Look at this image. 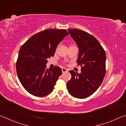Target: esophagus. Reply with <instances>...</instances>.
I'll list each match as a JSON object with an SVG mask.
<instances>
[{
  "instance_id": "1",
  "label": "esophagus",
  "mask_w": 126,
  "mask_h": 126,
  "mask_svg": "<svg viewBox=\"0 0 126 126\" xmlns=\"http://www.w3.org/2000/svg\"><path fill=\"white\" fill-rule=\"evenodd\" d=\"M67 71V70L66 69H65V68H63V69H62V72H66Z\"/></svg>"
}]
</instances>
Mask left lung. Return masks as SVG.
Wrapping results in <instances>:
<instances>
[{
    "label": "left lung",
    "instance_id": "obj_1",
    "mask_svg": "<svg viewBox=\"0 0 126 126\" xmlns=\"http://www.w3.org/2000/svg\"><path fill=\"white\" fill-rule=\"evenodd\" d=\"M79 48L77 61L81 72L69 71L71 79L66 84L69 93L78 98L92 95L102 83L106 73V55L100 43L94 36L79 29H68Z\"/></svg>",
    "mask_w": 126,
    "mask_h": 126
}]
</instances>
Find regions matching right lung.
<instances>
[{"label":"right lung","instance_id":"add662e5","mask_svg":"<svg viewBox=\"0 0 126 126\" xmlns=\"http://www.w3.org/2000/svg\"><path fill=\"white\" fill-rule=\"evenodd\" d=\"M64 29H48L35 34L19 50L16 72L20 82L29 93L44 97L51 93L62 70L59 66L46 69L47 59L53 56L56 48L69 35Z\"/></svg>","mask_w":126,"mask_h":126}]
</instances>
